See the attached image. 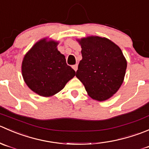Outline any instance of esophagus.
I'll use <instances>...</instances> for the list:
<instances>
[{"instance_id":"34e87169","label":"esophagus","mask_w":149,"mask_h":149,"mask_svg":"<svg viewBox=\"0 0 149 149\" xmlns=\"http://www.w3.org/2000/svg\"><path fill=\"white\" fill-rule=\"evenodd\" d=\"M77 67H78V65H77V64H75V65H73V66H72L73 70H74L75 72H76L77 70Z\"/></svg>"}]
</instances>
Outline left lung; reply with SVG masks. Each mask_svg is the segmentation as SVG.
Returning <instances> with one entry per match:
<instances>
[{
	"instance_id": "8db88e82",
	"label": "left lung",
	"mask_w": 149,
	"mask_h": 149,
	"mask_svg": "<svg viewBox=\"0 0 149 149\" xmlns=\"http://www.w3.org/2000/svg\"><path fill=\"white\" fill-rule=\"evenodd\" d=\"M82 59L76 77L88 95L102 101L112 96L123 84L127 61L121 49L105 38L89 37L79 41Z\"/></svg>"
}]
</instances>
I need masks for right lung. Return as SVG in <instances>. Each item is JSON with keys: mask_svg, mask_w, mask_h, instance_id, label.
Here are the masks:
<instances>
[{"mask_svg": "<svg viewBox=\"0 0 149 149\" xmlns=\"http://www.w3.org/2000/svg\"><path fill=\"white\" fill-rule=\"evenodd\" d=\"M41 40L25 55L22 71L27 86L42 96L59 92L75 75L66 58L57 50L58 42Z\"/></svg>", "mask_w": 149, "mask_h": 149, "instance_id": "add662e5", "label": "right lung"}]
</instances>
